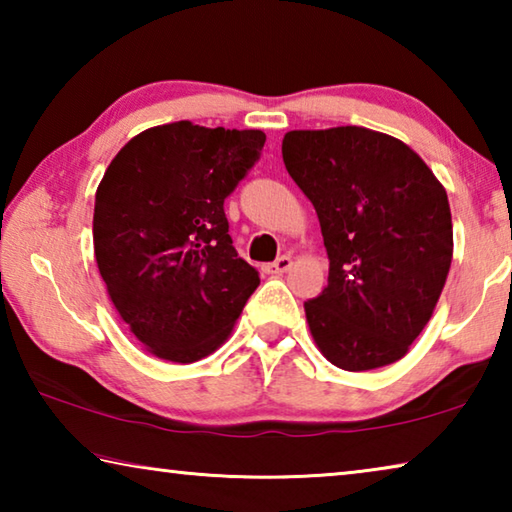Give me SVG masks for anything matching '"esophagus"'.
<instances>
[{
    "label": "esophagus",
    "mask_w": 512,
    "mask_h": 512,
    "mask_svg": "<svg viewBox=\"0 0 512 512\" xmlns=\"http://www.w3.org/2000/svg\"><path fill=\"white\" fill-rule=\"evenodd\" d=\"M291 264H293V259H291L289 255H282V257H277L273 264H268V266H266V273H271V275H282V273H287V271H289Z\"/></svg>",
    "instance_id": "1"
}]
</instances>
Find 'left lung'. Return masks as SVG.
<instances>
[{
	"mask_svg": "<svg viewBox=\"0 0 512 512\" xmlns=\"http://www.w3.org/2000/svg\"><path fill=\"white\" fill-rule=\"evenodd\" d=\"M282 158L320 221L329 277L305 302L336 368L391 366L429 323L454 255L445 187L411 146L363 126L289 131Z\"/></svg>",
	"mask_w": 512,
	"mask_h": 512,
	"instance_id": "1",
	"label": "left lung"
}]
</instances>
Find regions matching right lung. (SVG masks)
Listing matches in <instances>:
<instances>
[{
  "label": "right lung",
  "instance_id": "add662e5",
  "mask_svg": "<svg viewBox=\"0 0 512 512\" xmlns=\"http://www.w3.org/2000/svg\"><path fill=\"white\" fill-rule=\"evenodd\" d=\"M264 142L262 131L173 121L135 135L103 173L94 257L119 318L153 357L194 363L219 350L257 289L223 201Z\"/></svg>",
  "mask_w": 512,
  "mask_h": 512
}]
</instances>
